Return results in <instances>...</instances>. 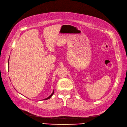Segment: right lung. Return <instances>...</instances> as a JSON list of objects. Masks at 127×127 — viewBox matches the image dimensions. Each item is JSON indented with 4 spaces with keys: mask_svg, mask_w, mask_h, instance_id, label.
Segmentation results:
<instances>
[{
    "mask_svg": "<svg viewBox=\"0 0 127 127\" xmlns=\"http://www.w3.org/2000/svg\"><path fill=\"white\" fill-rule=\"evenodd\" d=\"M8 64H9V60H8ZM53 93H54V91H53V93H52V94H51V95L50 96H49V97H48V98H45V99H49L50 98V97H51L52 96V95L53 94Z\"/></svg>",
    "mask_w": 127,
    "mask_h": 127,
    "instance_id": "obj_1",
    "label": "right lung"
}]
</instances>
